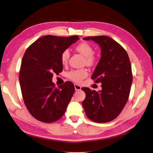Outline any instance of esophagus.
Wrapping results in <instances>:
<instances>
[{
  "instance_id": "34e87169",
  "label": "esophagus",
  "mask_w": 153,
  "mask_h": 153,
  "mask_svg": "<svg viewBox=\"0 0 153 153\" xmlns=\"http://www.w3.org/2000/svg\"><path fill=\"white\" fill-rule=\"evenodd\" d=\"M74 87H75V90H76V91H78V90L81 89L80 86H79V85H77V84H75Z\"/></svg>"
}]
</instances>
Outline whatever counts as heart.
I'll use <instances>...</instances> for the list:
<instances>
[{
  "label": "heart",
  "mask_w": 153,
  "mask_h": 153,
  "mask_svg": "<svg viewBox=\"0 0 153 153\" xmlns=\"http://www.w3.org/2000/svg\"><path fill=\"white\" fill-rule=\"evenodd\" d=\"M76 50L79 53L85 57V62L87 65L91 66L93 65L94 62H95V57H94V48H92L91 45L86 42H82L76 46ZM70 57V52L68 49L64 50L62 53L61 60L63 64L67 63L68 58ZM88 73L87 70L85 68L77 70H73L68 74V77L71 79L74 80L77 82H80L82 79L87 77Z\"/></svg>",
  "instance_id": "heart-1"
}]
</instances>
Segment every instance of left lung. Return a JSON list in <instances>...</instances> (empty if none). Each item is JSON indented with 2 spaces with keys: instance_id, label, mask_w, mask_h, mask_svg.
<instances>
[{
  "instance_id": "8db88e82",
  "label": "left lung",
  "mask_w": 153,
  "mask_h": 153,
  "mask_svg": "<svg viewBox=\"0 0 153 153\" xmlns=\"http://www.w3.org/2000/svg\"><path fill=\"white\" fill-rule=\"evenodd\" d=\"M99 45L100 59L91 78L100 82L99 91L82 87L86 94L82 106L87 117L94 122L107 123L116 119L128 100L132 82L128 53L120 45L107 36H87Z\"/></svg>"
}]
</instances>
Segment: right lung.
I'll return each mask as SVG.
<instances>
[{"mask_svg": "<svg viewBox=\"0 0 153 153\" xmlns=\"http://www.w3.org/2000/svg\"><path fill=\"white\" fill-rule=\"evenodd\" d=\"M79 39L78 36L46 35L31 44L21 62L19 82L27 110L36 120L52 123L59 119L74 95V85L66 82L55 88L52 79L63 69L61 55Z\"/></svg>", "mask_w": 153, "mask_h": 153, "instance_id": "1", "label": "right lung"}]
</instances>
